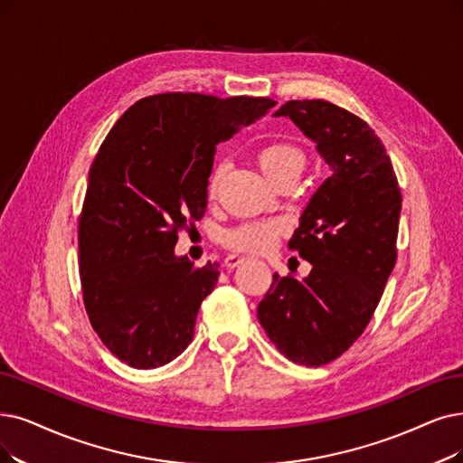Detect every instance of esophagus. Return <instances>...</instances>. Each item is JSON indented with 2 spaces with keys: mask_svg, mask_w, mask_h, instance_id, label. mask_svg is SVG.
<instances>
[{
  "mask_svg": "<svg viewBox=\"0 0 463 463\" xmlns=\"http://www.w3.org/2000/svg\"><path fill=\"white\" fill-rule=\"evenodd\" d=\"M243 262H245V256L235 254V252H232V254H228V256L224 258V266H226V268H237L239 264H243Z\"/></svg>",
  "mask_w": 463,
  "mask_h": 463,
  "instance_id": "obj_1",
  "label": "esophagus"
}]
</instances>
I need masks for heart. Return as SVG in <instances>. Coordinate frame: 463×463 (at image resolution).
Here are the masks:
<instances>
[{"instance_id": "obj_1", "label": "heart", "mask_w": 463, "mask_h": 463, "mask_svg": "<svg viewBox=\"0 0 463 463\" xmlns=\"http://www.w3.org/2000/svg\"><path fill=\"white\" fill-rule=\"evenodd\" d=\"M256 163L262 173L275 184L283 180L298 178L306 165L307 154L300 144L292 140H271L256 152ZM226 175V163H218L207 180V195L214 199L218 195L220 184ZM285 233V224L279 220H252L239 224L224 233V245L239 252H268L277 239Z\"/></svg>"}]
</instances>
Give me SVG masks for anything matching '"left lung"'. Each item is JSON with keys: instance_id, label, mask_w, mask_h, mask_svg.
Instances as JSON below:
<instances>
[{"instance_id": "obj_1", "label": "left lung", "mask_w": 463, "mask_h": 463, "mask_svg": "<svg viewBox=\"0 0 463 463\" xmlns=\"http://www.w3.org/2000/svg\"><path fill=\"white\" fill-rule=\"evenodd\" d=\"M288 116L332 167L288 249L313 268L304 281L273 275L258 319L292 363L323 366L363 335L397 262L401 190L374 128L328 100H288Z\"/></svg>"}]
</instances>
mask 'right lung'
Listing matches in <instances>:
<instances>
[{"instance_id":"1","label":"right lung","mask_w":463,"mask_h":463,"mask_svg":"<svg viewBox=\"0 0 463 463\" xmlns=\"http://www.w3.org/2000/svg\"><path fill=\"white\" fill-rule=\"evenodd\" d=\"M275 104L161 92L135 102L100 144L78 220V262L89 321L125 364L157 368L192 342L220 271L176 258L178 232L205 214L216 146Z\"/></svg>"}]
</instances>
